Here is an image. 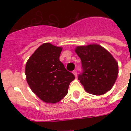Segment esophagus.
<instances>
[{"mask_svg": "<svg viewBox=\"0 0 131 131\" xmlns=\"http://www.w3.org/2000/svg\"><path fill=\"white\" fill-rule=\"evenodd\" d=\"M73 75L75 76H77V71H76V70H74L73 71Z\"/></svg>", "mask_w": 131, "mask_h": 131, "instance_id": "obj_1", "label": "esophagus"}]
</instances>
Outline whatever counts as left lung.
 I'll return each mask as SVG.
<instances>
[{"mask_svg":"<svg viewBox=\"0 0 131 131\" xmlns=\"http://www.w3.org/2000/svg\"><path fill=\"white\" fill-rule=\"evenodd\" d=\"M75 52L82 60L83 72L78 75L87 92L102 95L110 90L118 75V64L109 51L98 44L78 46Z\"/></svg>","mask_w":131,"mask_h":131,"instance_id":"1","label":"left lung"}]
</instances>
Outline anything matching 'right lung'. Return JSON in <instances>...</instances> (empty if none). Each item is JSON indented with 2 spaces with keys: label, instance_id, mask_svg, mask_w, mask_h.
Listing matches in <instances>:
<instances>
[{
  "label": "right lung",
  "instance_id": "obj_1",
  "mask_svg": "<svg viewBox=\"0 0 131 131\" xmlns=\"http://www.w3.org/2000/svg\"><path fill=\"white\" fill-rule=\"evenodd\" d=\"M62 47L45 43L36 49L26 64V81L30 89L43 101L56 103L68 92L75 76L60 61Z\"/></svg>",
  "mask_w": 131,
  "mask_h": 131
}]
</instances>
